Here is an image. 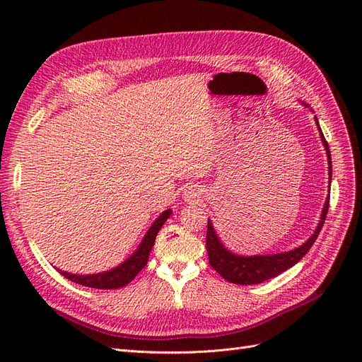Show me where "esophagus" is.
<instances>
[{
    "label": "esophagus",
    "instance_id": "34e87169",
    "mask_svg": "<svg viewBox=\"0 0 362 362\" xmlns=\"http://www.w3.org/2000/svg\"><path fill=\"white\" fill-rule=\"evenodd\" d=\"M196 196H198V193H196V190L190 189V190H187V192H185V196H184V198H187V199L190 201V199H194V198H196Z\"/></svg>",
    "mask_w": 362,
    "mask_h": 362
}]
</instances>
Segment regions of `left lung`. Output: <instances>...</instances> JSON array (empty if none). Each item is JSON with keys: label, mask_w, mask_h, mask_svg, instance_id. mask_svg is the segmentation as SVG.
<instances>
[{"label": "left lung", "mask_w": 362, "mask_h": 362, "mask_svg": "<svg viewBox=\"0 0 362 362\" xmlns=\"http://www.w3.org/2000/svg\"><path fill=\"white\" fill-rule=\"evenodd\" d=\"M317 120V117H315ZM317 125H319V120H317ZM320 129V127H319ZM320 136L323 140V145L327 152V160H329V180L332 177V161H331V151L329 145L322 133ZM327 208H329V199L326 201L320 223L317 226L315 233L311 235L308 242L303 243L300 247L286 252V254H276V255H257V257H238L228 252L222 243L218 242V238L214 233L211 222H208L206 228V252H208V262L210 266L228 282L237 284V286H252V284H259L267 279L275 278L281 275L282 272L288 270L293 267L296 262L300 261L306 252L311 249L314 242L319 237L322 226L325 223V218L327 214Z\"/></svg>", "instance_id": "left-lung-1"}]
</instances>
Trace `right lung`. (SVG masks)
I'll return each mask as SVG.
<instances>
[{
	"mask_svg": "<svg viewBox=\"0 0 362 362\" xmlns=\"http://www.w3.org/2000/svg\"><path fill=\"white\" fill-rule=\"evenodd\" d=\"M169 216H170V210L161 213V216L154 222V225L149 228L145 238L141 240L139 249L124 262V264L117 266L116 269L104 272V273H98V275H72V273H66V272H60V273L69 281L80 284V286H84V287H90V288L110 290V288H120L127 286V284L133 281L139 275V272L146 266L149 252L156 243V237L160 231V228L164 225V222L168 221Z\"/></svg>",
	"mask_w": 362,
	"mask_h": 362,
	"instance_id": "obj_1",
	"label": "right lung"
}]
</instances>
